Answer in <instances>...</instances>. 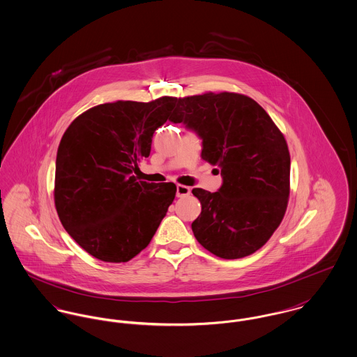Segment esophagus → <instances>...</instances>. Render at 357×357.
<instances>
[{"instance_id": "34e87169", "label": "esophagus", "mask_w": 357, "mask_h": 357, "mask_svg": "<svg viewBox=\"0 0 357 357\" xmlns=\"http://www.w3.org/2000/svg\"><path fill=\"white\" fill-rule=\"evenodd\" d=\"M190 194V188L183 186V185H178L176 186V197L182 198V197H188Z\"/></svg>"}]
</instances>
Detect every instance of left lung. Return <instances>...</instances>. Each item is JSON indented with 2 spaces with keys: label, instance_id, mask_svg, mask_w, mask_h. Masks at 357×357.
<instances>
[{
  "label": "left lung",
  "instance_id": "left-lung-1",
  "mask_svg": "<svg viewBox=\"0 0 357 357\" xmlns=\"http://www.w3.org/2000/svg\"><path fill=\"white\" fill-rule=\"evenodd\" d=\"M178 105L169 121L202 139V160L218 165L222 178L218 192L192 189L201 202L192 234L220 258L247 257L269 241L285 215L287 141L268 112L245 95L208 92Z\"/></svg>",
  "mask_w": 357,
  "mask_h": 357
}]
</instances>
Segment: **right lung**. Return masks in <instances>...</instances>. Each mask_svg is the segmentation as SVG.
Instances as JSON below:
<instances>
[{
	"mask_svg": "<svg viewBox=\"0 0 357 357\" xmlns=\"http://www.w3.org/2000/svg\"><path fill=\"white\" fill-rule=\"evenodd\" d=\"M179 99L118 100L92 107L63 133L54 201L66 232L105 262H128L149 245L176 186L138 181L139 162Z\"/></svg>",
	"mask_w": 357,
	"mask_h": 357,
	"instance_id": "add662e5",
	"label": "right lung"
}]
</instances>
